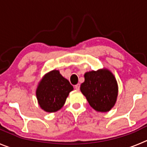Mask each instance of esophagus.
Listing matches in <instances>:
<instances>
[{
    "instance_id": "1",
    "label": "esophagus",
    "mask_w": 147,
    "mask_h": 147,
    "mask_svg": "<svg viewBox=\"0 0 147 147\" xmlns=\"http://www.w3.org/2000/svg\"><path fill=\"white\" fill-rule=\"evenodd\" d=\"M80 84H77L76 86H75V88L76 89V90H80Z\"/></svg>"
}]
</instances>
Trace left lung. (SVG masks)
<instances>
[{
  "instance_id": "obj_1",
  "label": "left lung",
  "mask_w": 147,
  "mask_h": 147,
  "mask_svg": "<svg viewBox=\"0 0 147 147\" xmlns=\"http://www.w3.org/2000/svg\"><path fill=\"white\" fill-rule=\"evenodd\" d=\"M84 78L85 81L80 86V90L90 106L98 112L111 110L118 96V85L112 72L103 68L86 72Z\"/></svg>"
}]
</instances>
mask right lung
Instances as JSON below:
<instances>
[{
	"instance_id": "add662e5",
	"label": "right lung",
	"mask_w": 147,
	"mask_h": 147,
	"mask_svg": "<svg viewBox=\"0 0 147 147\" xmlns=\"http://www.w3.org/2000/svg\"><path fill=\"white\" fill-rule=\"evenodd\" d=\"M73 86L57 69L43 75L36 88L39 106L46 112H55L62 108Z\"/></svg>"
}]
</instances>
